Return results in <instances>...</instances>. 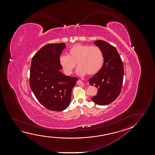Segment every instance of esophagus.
Returning <instances> with one entry per match:
<instances>
[{
  "mask_svg": "<svg viewBox=\"0 0 155 155\" xmlns=\"http://www.w3.org/2000/svg\"><path fill=\"white\" fill-rule=\"evenodd\" d=\"M77 84L79 85H82L84 84L83 81H81V80H78V81H77Z\"/></svg>",
  "mask_w": 155,
  "mask_h": 155,
  "instance_id": "34e87169",
  "label": "esophagus"
}]
</instances>
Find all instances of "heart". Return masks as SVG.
I'll return each instance as SVG.
<instances>
[{"label": "heart", "instance_id": "b5f03b06", "mask_svg": "<svg viewBox=\"0 0 155 155\" xmlns=\"http://www.w3.org/2000/svg\"><path fill=\"white\" fill-rule=\"evenodd\" d=\"M59 64L64 72L67 75L72 74L76 66L77 72L79 75L94 74L97 73L104 63L102 50L96 45L76 44L68 50L67 55H61Z\"/></svg>", "mask_w": 155, "mask_h": 155}]
</instances>
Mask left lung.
Returning a JSON list of instances; mask_svg holds the SVG:
<instances>
[{
	"label": "left lung",
	"instance_id": "obj_1",
	"mask_svg": "<svg viewBox=\"0 0 155 155\" xmlns=\"http://www.w3.org/2000/svg\"><path fill=\"white\" fill-rule=\"evenodd\" d=\"M94 43L102 50L104 63L101 70L89 79L90 85L98 88L97 95L91 97L95 104H110L121 92L123 84L124 68L121 57L114 47L103 40Z\"/></svg>",
	"mask_w": 155,
	"mask_h": 155
}]
</instances>
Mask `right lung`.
<instances>
[{
    "instance_id": "right-lung-1",
    "label": "right lung",
    "mask_w": 155,
    "mask_h": 155,
    "mask_svg": "<svg viewBox=\"0 0 155 155\" xmlns=\"http://www.w3.org/2000/svg\"><path fill=\"white\" fill-rule=\"evenodd\" d=\"M65 45H45L32 58L30 87L37 100L49 110L61 111L68 107L72 88L78 80L60 71L59 59Z\"/></svg>"
}]
</instances>
